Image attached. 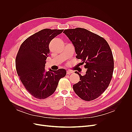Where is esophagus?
<instances>
[{
	"label": "esophagus",
	"instance_id": "obj_1",
	"mask_svg": "<svg viewBox=\"0 0 132 132\" xmlns=\"http://www.w3.org/2000/svg\"><path fill=\"white\" fill-rule=\"evenodd\" d=\"M71 73H73V72L70 71H67V74H70Z\"/></svg>",
	"mask_w": 132,
	"mask_h": 132
}]
</instances>
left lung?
I'll return each instance as SVG.
<instances>
[{
    "mask_svg": "<svg viewBox=\"0 0 132 132\" xmlns=\"http://www.w3.org/2000/svg\"><path fill=\"white\" fill-rule=\"evenodd\" d=\"M72 42L77 55L85 63L86 74L77 71L79 82L73 85L74 91L86 101L97 98L108 87L112 77L114 61L111 50L105 39L86 29L77 28L63 32Z\"/></svg>",
    "mask_w": 132,
    "mask_h": 132,
    "instance_id": "obj_1",
    "label": "left lung"
}]
</instances>
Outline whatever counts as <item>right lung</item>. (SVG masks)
<instances>
[{"mask_svg":"<svg viewBox=\"0 0 132 132\" xmlns=\"http://www.w3.org/2000/svg\"><path fill=\"white\" fill-rule=\"evenodd\" d=\"M63 29H44L27 38L20 46L15 60L16 70L27 90L38 99H45L56 89L59 80L64 77V68L45 71L49 44Z\"/></svg>","mask_w":132,"mask_h":132,"instance_id":"add662e5","label":"right lung"}]
</instances>
